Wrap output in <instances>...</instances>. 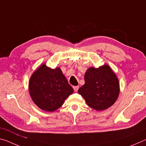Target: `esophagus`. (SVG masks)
<instances>
[{"instance_id": "esophagus-1", "label": "esophagus", "mask_w": 146, "mask_h": 146, "mask_svg": "<svg viewBox=\"0 0 146 146\" xmlns=\"http://www.w3.org/2000/svg\"><path fill=\"white\" fill-rule=\"evenodd\" d=\"M78 88H79V87L78 86H73V90H74V91H75V92H76V91H78Z\"/></svg>"}]
</instances>
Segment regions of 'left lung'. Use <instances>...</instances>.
I'll list each match as a JSON object with an SVG mask.
<instances>
[{"label":"left lung","instance_id":"1","mask_svg":"<svg viewBox=\"0 0 146 146\" xmlns=\"http://www.w3.org/2000/svg\"><path fill=\"white\" fill-rule=\"evenodd\" d=\"M84 80L85 84L78 89V93L90 108L102 111L116 102L120 92L119 82L107 64L98 68L88 69Z\"/></svg>","mask_w":146,"mask_h":146}]
</instances>
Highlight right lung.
Listing matches in <instances>:
<instances>
[{
  "instance_id": "obj_1",
  "label": "right lung",
  "mask_w": 146,
  "mask_h": 146,
  "mask_svg": "<svg viewBox=\"0 0 146 146\" xmlns=\"http://www.w3.org/2000/svg\"><path fill=\"white\" fill-rule=\"evenodd\" d=\"M29 91L34 103L41 110L52 112L58 109L73 89L59 68L51 69L45 64L31 75Z\"/></svg>"
}]
</instances>
